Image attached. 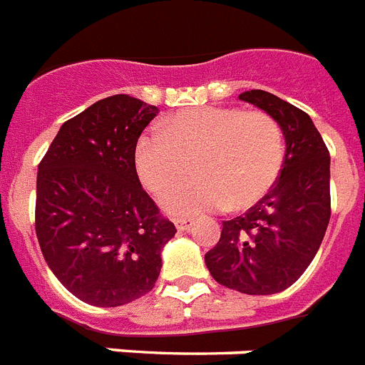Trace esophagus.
<instances>
[{
    "label": "esophagus",
    "mask_w": 365,
    "mask_h": 365,
    "mask_svg": "<svg viewBox=\"0 0 365 365\" xmlns=\"http://www.w3.org/2000/svg\"><path fill=\"white\" fill-rule=\"evenodd\" d=\"M194 225V222L190 218H177L175 220V227L179 231H190V227Z\"/></svg>",
    "instance_id": "esophagus-1"
}]
</instances>
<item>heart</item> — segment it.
Returning a JSON list of instances; mask_svg holds the SVG:
<instances>
[{
	"instance_id": "1",
	"label": "heart",
	"mask_w": 365,
	"mask_h": 365,
	"mask_svg": "<svg viewBox=\"0 0 365 365\" xmlns=\"http://www.w3.org/2000/svg\"><path fill=\"white\" fill-rule=\"evenodd\" d=\"M160 130L143 132L135 141L134 168L141 185L160 194L190 167L196 177L165 192L160 203L170 215L246 209L267 195L284 165V134L264 111L188 108L164 119Z\"/></svg>"
}]
</instances>
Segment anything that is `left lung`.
<instances>
[{"label":"left lung","mask_w":365,"mask_h":365,"mask_svg":"<svg viewBox=\"0 0 365 365\" xmlns=\"http://www.w3.org/2000/svg\"><path fill=\"white\" fill-rule=\"evenodd\" d=\"M239 98L278 121L284 168L255 207L222 222L220 240L205 254V264L225 287L274 294L302 276L323 242L330 222V155L306 111L261 89Z\"/></svg>","instance_id":"8db88e82"}]
</instances>
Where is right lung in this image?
<instances>
[{
	"mask_svg": "<svg viewBox=\"0 0 365 365\" xmlns=\"http://www.w3.org/2000/svg\"><path fill=\"white\" fill-rule=\"evenodd\" d=\"M158 108L113 95L63 123L38 164L35 231L48 267L81 302L115 308L155 287L177 230L158 215L134 147Z\"/></svg>",
	"mask_w": 365,
	"mask_h": 365,
	"instance_id": "right-lung-1",
	"label": "right lung"
}]
</instances>
